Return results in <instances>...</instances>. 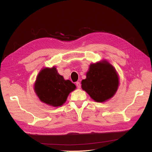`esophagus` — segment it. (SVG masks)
Masks as SVG:
<instances>
[{"label":"esophagus","instance_id":"34e87169","mask_svg":"<svg viewBox=\"0 0 152 152\" xmlns=\"http://www.w3.org/2000/svg\"><path fill=\"white\" fill-rule=\"evenodd\" d=\"M76 86H77V88H80V87H81V84H80V82H76Z\"/></svg>","mask_w":152,"mask_h":152}]
</instances>
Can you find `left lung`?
Instances as JSON below:
<instances>
[{"label":"left lung","instance_id":"8db88e82","mask_svg":"<svg viewBox=\"0 0 152 152\" xmlns=\"http://www.w3.org/2000/svg\"><path fill=\"white\" fill-rule=\"evenodd\" d=\"M82 88L92 99L103 102L113 97L118 86V77L113 66L107 61L91 64L82 80Z\"/></svg>","mask_w":152,"mask_h":152}]
</instances>
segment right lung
<instances>
[{"instance_id":"obj_1","label":"right lung","mask_w":152,"mask_h":152,"mask_svg":"<svg viewBox=\"0 0 152 152\" xmlns=\"http://www.w3.org/2000/svg\"><path fill=\"white\" fill-rule=\"evenodd\" d=\"M75 88V85L64 79L55 67L41 70L35 84V91L40 101L53 107L65 103L68 94Z\"/></svg>"}]
</instances>
